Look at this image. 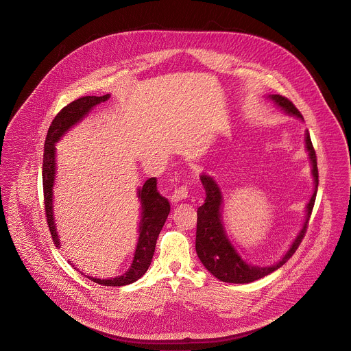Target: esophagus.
Returning <instances> with one entry per match:
<instances>
[{"label": "esophagus", "mask_w": 351, "mask_h": 351, "mask_svg": "<svg viewBox=\"0 0 351 351\" xmlns=\"http://www.w3.org/2000/svg\"><path fill=\"white\" fill-rule=\"evenodd\" d=\"M189 197L188 195V188L186 186H181L178 189H176L171 195V202L174 203H178V202H182V200H186Z\"/></svg>", "instance_id": "34e87169"}]
</instances>
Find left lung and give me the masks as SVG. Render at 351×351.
Segmentation results:
<instances>
[{"mask_svg": "<svg viewBox=\"0 0 351 351\" xmlns=\"http://www.w3.org/2000/svg\"><path fill=\"white\" fill-rule=\"evenodd\" d=\"M267 98L271 99L286 114L304 121L301 113L287 98L282 95H268ZM305 148L312 166V176H313V184H315L313 195L309 203L306 204V215L300 233L297 234V237L294 238V241L291 242L289 250L283 254V257L272 265H267V267L253 265L241 257V254L237 252L233 242L230 241L229 235L226 233V229L223 225V219H222L223 196H222L221 188L211 176L206 173L200 176L202 184L206 189V200H204V204L197 208L196 252L203 265L217 279L226 283H250L276 271L294 254V252L297 250L304 235L306 233L309 218L312 215V210L316 200L317 186H319L317 159H316V152L312 145V140L308 130L305 132Z\"/></svg>", "mask_w": 351, "mask_h": 351, "instance_id": "8db88e82", "label": "left lung"}]
</instances>
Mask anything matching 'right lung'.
Masks as SVG:
<instances>
[{
  "label": "right lung",
  "instance_id": "right-lung-1",
  "mask_svg": "<svg viewBox=\"0 0 351 351\" xmlns=\"http://www.w3.org/2000/svg\"><path fill=\"white\" fill-rule=\"evenodd\" d=\"M110 98V94L104 97H83L68 106H65L56 118L53 119L43 152V195H45V211L49 229L51 232V238L57 247L61 246L60 237L56 229V222L53 217V188L56 181V144L61 137L76 123L88 116V113L99 104L106 102ZM137 197L141 204L140 222H138V239L133 256V261L129 269L121 276L110 279H99L87 276L90 280L99 283L102 286H126L137 279H140L148 269L154 252L158 235L160 233L167 215L170 213V203L165 199L156 189V178H148L145 184L137 189Z\"/></svg>",
  "mask_w": 351,
  "mask_h": 351
}]
</instances>
